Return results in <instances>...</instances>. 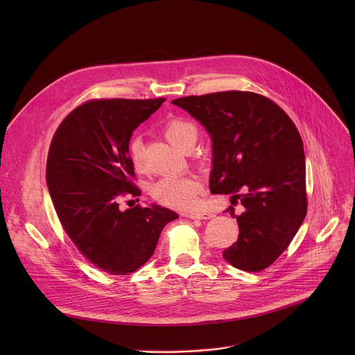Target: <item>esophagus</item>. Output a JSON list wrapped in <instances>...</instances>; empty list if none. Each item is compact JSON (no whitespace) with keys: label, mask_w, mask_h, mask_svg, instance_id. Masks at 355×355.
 Here are the masks:
<instances>
[{"label":"esophagus","mask_w":355,"mask_h":355,"mask_svg":"<svg viewBox=\"0 0 355 355\" xmlns=\"http://www.w3.org/2000/svg\"><path fill=\"white\" fill-rule=\"evenodd\" d=\"M184 216L189 218V219H212L215 215L211 212H195V214H185Z\"/></svg>","instance_id":"obj_1"}]
</instances>
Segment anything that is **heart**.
<instances>
[{"label":"heart","mask_w":355,"mask_h":355,"mask_svg":"<svg viewBox=\"0 0 355 355\" xmlns=\"http://www.w3.org/2000/svg\"><path fill=\"white\" fill-rule=\"evenodd\" d=\"M163 133L166 139L177 148L185 151L191 144H195L196 129L195 126L181 118H171L163 126ZM129 159L133 168L137 173H144L147 170L146 160L143 156V143L140 136H133L129 141ZM202 189V182L199 178L192 175L185 177H163L151 185V196L159 204L173 208V209H192L198 195Z\"/></svg>","instance_id":"heart-1"}]
</instances>
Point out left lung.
<instances>
[{
	"mask_svg": "<svg viewBox=\"0 0 355 355\" xmlns=\"http://www.w3.org/2000/svg\"><path fill=\"white\" fill-rule=\"evenodd\" d=\"M171 103L207 128L212 137V193L240 200L226 212L237 219L239 239L223 251L233 267L259 272L286 250L308 212L302 137L285 111L250 91L191 95Z\"/></svg>",
	"mask_w": 355,
	"mask_h": 355,
	"instance_id": "8db88e82",
	"label": "left lung"
}]
</instances>
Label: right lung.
I'll list each match as a JSON object with an SVG mask.
<instances>
[{
	"mask_svg": "<svg viewBox=\"0 0 355 355\" xmlns=\"http://www.w3.org/2000/svg\"><path fill=\"white\" fill-rule=\"evenodd\" d=\"M164 101H87L63 119L50 143L46 182L59 220L81 254L108 274L141 267L163 227L178 218L160 205L119 207L141 193L133 182L130 136Z\"/></svg>",
	"mask_w": 355,
	"mask_h": 355,
	"instance_id": "add662e5",
	"label": "right lung"
}]
</instances>
